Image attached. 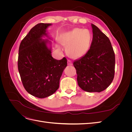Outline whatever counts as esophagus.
<instances>
[{
  "label": "esophagus",
  "instance_id": "esophagus-1",
  "mask_svg": "<svg viewBox=\"0 0 132 132\" xmlns=\"http://www.w3.org/2000/svg\"><path fill=\"white\" fill-rule=\"evenodd\" d=\"M68 64L69 65H71L73 64L72 62H71L70 60H68Z\"/></svg>",
  "mask_w": 132,
  "mask_h": 132
}]
</instances>
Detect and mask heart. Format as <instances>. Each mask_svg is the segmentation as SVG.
Segmentation results:
<instances>
[{
    "mask_svg": "<svg viewBox=\"0 0 132 132\" xmlns=\"http://www.w3.org/2000/svg\"><path fill=\"white\" fill-rule=\"evenodd\" d=\"M91 39L92 35L88 30L77 28L64 34L60 42L67 46V52L70 57L77 58L86 53L90 48Z\"/></svg>",
    "mask_w": 132,
    "mask_h": 132,
    "instance_id": "b5f03b06",
    "label": "heart"
}]
</instances>
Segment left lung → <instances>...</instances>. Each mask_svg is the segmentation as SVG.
Returning <instances> with one entry per match:
<instances>
[{
	"label": "left lung",
	"mask_w": 132,
	"mask_h": 132,
	"mask_svg": "<svg viewBox=\"0 0 132 132\" xmlns=\"http://www.w3.org/2000/svg\"><path fill=\"white\" fill-rule=\"evenodd\" d=\"M93 38L84 56L73 63L77 81L83 90L101 92L112 82L114 76L115 55L107 36L91 23Z\"/></svg>",
	"instance_id": "left-lung-1"
}]
</instances>
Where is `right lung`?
<instances>
[{
    "instance_id": "add662e5",
    "label": "right lung",
    "mask_w": 132,
    "mask_h": 132,
    "mask_svg": "<svg viewBox=\"0 0 132 132\" xmlns=\"http://www.w3.org/2000/svg\"><path fill=\"white\" fill-rule=\"evenodd\" d=\"M51 23H39L30 30L21 42L19 49L18 66L23 87L30 94L45 98L59 88V80L67 65L64 57L57 60L52 57L47 47L46 30Z\"/></svg>"
}]
</instances>
